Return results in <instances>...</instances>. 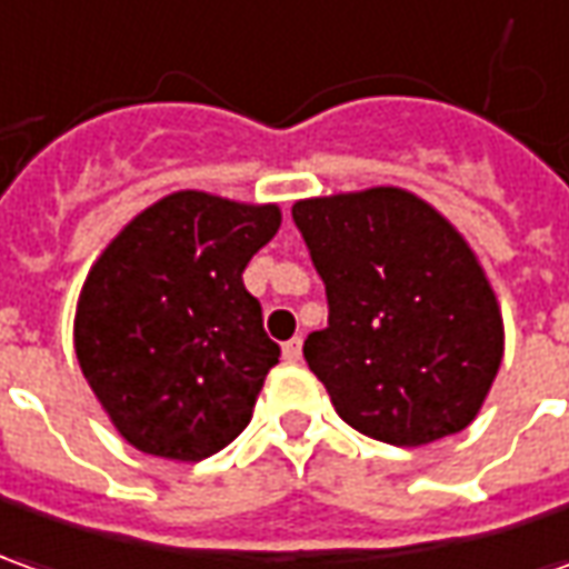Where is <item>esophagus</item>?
I'll list each match as a JSON object with an SVG mask.
<instances>
[{
	"label": "esophagus",
	"instance_id": "34e87169",
	"mask_svg": "<svg viewBox=\"0 0 569 569\" xmlns=\"http://www.w3.org/2000/svg\"><path fill=\"white\" fill-rule=\"evenodd\" d=\"M283 358L286 361H299L301 358V339L296 336V339H289V342H283Z\"/></svg>",
	"mask_w": 569,
	"mask_h": 569
}]
</instances>
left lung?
<instances>
[{"label": "left lung", "mask_w": 569, "mask_h": 569, "mask_svg": "<svg viewBox=\"0 0 569 569\" xmlns=\"http://www.w3.org/2000/svg\"><path fill=\"white\" fill-rule=\"evenodd\" d=\"M330 301L305 361L349 427L430 446L473 423L505 358L501 305L451 220L401 187L299 199Z\"/></svg>", "instance_id": "left-lung-1"}]
</instances>
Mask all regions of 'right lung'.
I'll return each mask as SVG.
<instances>
[{"label":"right lung","instance_id":"right-lung-1","mask_svg":"<svg viewBox=\"0 0 569 569\" xmlns=\"http://www.w3.org/2000/svg\"><path fill=\"white\" fill-rule=\"evenodd\" d=\"M280 220L273 202L180 189L127 220L92 261L73 351L133 448L192 463L249 427L280 346L242 270Z\"/></svg>","mask_w":569,"mask_h":569}]
</instances>
